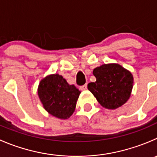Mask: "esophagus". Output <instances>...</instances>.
Listing matches in <instances>:
<instances>
[{
  "mask_svg": "<svg viewBox=\"0 0 157 157\" xmlns=\"http://www.w3.org/2000/svg\"><path fill=\"white\" fill-rule=\"evenodd\" d=\"M86 87H87V85L84 84V85H83V86H80V89L81 90H84L86 89Z\"/></svg>",
  "mask_w": 157,
  "mask_h": 157,
  "instance_id": "34e87169",
  "label": "esophagus"
}]
</instances>
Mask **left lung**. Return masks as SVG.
<instances>
[{"label":"left lung","instance_id":"1","mask_svg":"<svg viewBox=\"0 0 157 157\" xmlns=\"http://www.w3.org/2000/svg\"><path fill=\"white\" fill-rule=\"evenodd\" d=\"M93 74L97 80L87 88L103 107L117 109L129 100L133 84L130 71L118 63H108L96 67Z\"/></svg>","mask_w":157,"mask_h":157}]
</instances>
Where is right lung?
Instances as JSON below:
<instances>
[{
	"instance_id": "1",
	"label": "right lung",
	"mask_w": 157,
	"mask_h": 157,
	"mask_svg": "<svg viewBox=\"0 0 157 157\" xmlns=\"http://www.w3.org/2000/svg\"><path fill=\"white\" fill-rule=\"evenodd\" d=\"M37 94L50 114L65 120L75 110L80 91L74 85H70L61 75L51 74L40 80Z\"/></svg>"
}]
</instances>
